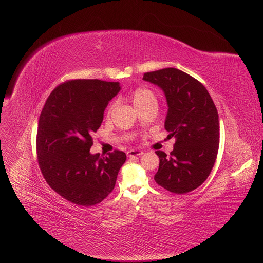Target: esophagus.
I'll return each instance as SVG.
<instances>
[{
	"label": "esophagus",
	"instance_id": "esophagus-1",
	"mask_svg": "<svg viewBox=\"0 0 263 263\" xmlns=\"http://www.w3.org/2000/svg\"><path fill=\"white\" fill-rule=\"evenodd\" d=\"M142 154H143V152L140 149H129L127 152V156L135 157V156H140V155H142Z\"/></svg>",
	"mask_w": 263,
	"mask_h": 263
}]
</instances>
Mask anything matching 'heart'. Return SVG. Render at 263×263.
I'll use <instances>...</instances> for the list:
<instances>
[{"label": "heart", "instance_id": "1", "mask_svg": "<svg viewBox=\"0 0 263 263\" xmlns=\"http://www.w3.org/2000/svg\"><path fill=\"white\" fill-rule=\"evenodd\" d=\"M130 101L133 102L134 106L136 108H139L141 107L145 104H147L148 102H152V101H156L155 99V96H154V93L152 91H149L148 89H145V88H137L136 90H134L132 92L130 95ZM114 109V105L110 106L109 108V112Z\"/></svg>", "mask_w": 263, "mask_h": 263}]
</instances>
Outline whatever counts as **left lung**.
<instances>
[{"label": "left lung", "mask_w": 263, "mask_h": 263, "mask_svg": "<svg viewBox=\"0 0 263 263\" xmlns=\"http://www.w3.org/2000/svg\"><path fill=\"white\" fill-rule=\"evenodd\" d=\"M143 81L159 87L164 93L167 112L164 128L176 138L170 156L161 151L155 181L167 191L184 194L202 184L217 159L220 121L207 89L194 77L175 68L143 75Z\"/></svg>", "instance_id": "left-lung-1"}]
</instances>
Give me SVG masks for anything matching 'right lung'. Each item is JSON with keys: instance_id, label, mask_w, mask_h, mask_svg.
Wrapping results in <instances>:
<instances>
[{"instance_id": "obj_1", "label": "right lung", "mask_w": 263, "mask_h": 263, "mask_svg": "<svg viewBox=\"0 0 263 263\" xmlns=\"http://www.w3.org/2000/svg\"><path fill=\"white\" fill-rule=\"evenodd\" d=\"M120 90L119 83L69 81L52 91L41 111L37 132L40 170L50 187L75 205L101 203L114 190L126 160L122 151L108 156L90 153L92 135Z\"/></svg>"}]
</instances>
